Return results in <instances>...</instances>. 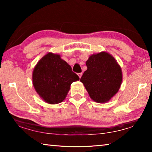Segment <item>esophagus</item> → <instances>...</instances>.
<instances>
[{"mask_svg": "<svg viewBox=\"0 0 152 152\" xmlns=\"http://www.w3.org/2000/svg\"><path fill=\"white\" fill-rule=\"evenodd\" d=\"M78 76H79V78H80L81 77H82V73H78Z\"/></svg>", "mask_w": 152, "mask_h": 152, "instance_id": "34e87169", "label": "esophagus"}]
</instances>
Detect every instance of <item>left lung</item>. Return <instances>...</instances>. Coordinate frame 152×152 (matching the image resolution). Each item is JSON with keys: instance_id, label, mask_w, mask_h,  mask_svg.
<instances>
[{"instance_id": "1", "label": "left lung", "mask_w": 152, "mask_h": 152, "mask_svg": "<svg viewBox=\"0 0 152 152\" xmlns=\"http://www.w3.org/2000/svg\"><path fill=\"white\" fill-rule=\"evenodd\" d=\"M87 70L81 77L89 96L94 101L107 102L119 91L122 72L115 59L104 51L90 56Z\"/></svg>"}]
</instances>
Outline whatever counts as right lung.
Returning <instances> with one entry per match:
<instances>
[{"label":"right lung","mask_w":152,"mask_h":152,"mask_svg":"<svg viewBox=\"0 0 152 152\" xmlns=\"http://www.w3.org/2000/svg\"><path fill=\"white\" fill-rule=\"evenodd\" d=\"M79 79L60 55L52 53L41 59L33 72V84L36 92L49 104L62 102L71 84Z\"/></svg>","instance_id":"add662e5"}]
</instances>
